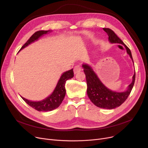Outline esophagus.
<instances>
[{"label":"esophagus","instance_id":"obj_1","mask_svg":"<svg viewBox=\"0 0 148 148\" xmlns=\"http://www.w3.org/2000/svg\"><path fill=\"white\" fill-rule=\"evenodd\" d=\"M81 70H82V69H81V65H79V64L76 65V66H75L74 69H73L74 73H78V72H79Z\"/></svg>","mask_w":148,"mask_h":148}]
</instances>
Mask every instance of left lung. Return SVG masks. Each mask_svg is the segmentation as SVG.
<instances>
[{
    "label": "left lung",
    "instance_id": "obj_1",
    "mask_svg": "<svg viewBox=\"0 0 148 148\" xmlns=\"http://www.w3.org/2000/svg\"><path fill=\"white\" fill-rule=\"evenodd\" d=\"M103 29L108 34V39L110 43H120L125 47L127 54H129L133 62L131 51L122 40L118 37L115 32L109 28H103ZM82 67L87 84L86 92L89 99L95 106L103 109H112L121 106L128 98L134 84L136 72L133 76L132 82L128 85L127 90L124 92H119L108 89L100 81L97 75L90 66L86 64H83Z\"/></svg>",
    "mask_w": 148,
    "mask_h": 148
}]
</instances>
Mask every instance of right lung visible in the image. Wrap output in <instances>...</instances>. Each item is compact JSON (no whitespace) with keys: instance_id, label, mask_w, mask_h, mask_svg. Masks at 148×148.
Returning <instances> with one entry per match:
<instances>
[{"instance_id":"add662e5","label":"right lung","mask_w":148,"mask_h":148,"mask_svg":"<svg viewBox=\"0 0 148 148\" xmlns=\"http://www.w3.org/2000/svg\"><path fill=\"white\" fill-rule=\"evenodd\" d=\"M48 32H49V30H40L35 32L29 39V40L25 42V43L21 47L20 50L28 46L32 42L38 40L40 37L43 36V34H47ZM73 76L74 73L72 69L70 71L64 72L62 75L61 76L56 85V87L53 93L47 98L42 101H32L27 99H25L21 96V97L24 100V101L26 103L28 104L30 106L37 110L38 111L47 112L53 110L57 108L61 105V103H62L66 95V82L67 80L71 79Z\"/></svg>"}]
</instances>
